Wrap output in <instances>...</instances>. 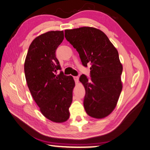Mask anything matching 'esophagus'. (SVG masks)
<instances>
[{"instance_id":"esophagus-1","label":"esophagus","mask_w":150,"mask_h":150,"mask_svg":"<svg viewBox=\"0 0 150 150\" xmlns=\"http://www.w3.org/2000/svg\"><path fill=\"white\" fill-rule=\"evenodd\" d=\"M79 76H74V81H75V82H76V83H77L78 82H79Z\"/></svg>"}]
</instances>
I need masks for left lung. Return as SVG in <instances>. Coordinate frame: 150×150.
<instances>
[{"label":"left lung","mask_w":150,"mask_h":150,"mask_svg":"<svg viewBox=\"0 0 150 150\" xmlns=\"http://www.w3.org/2000/svg\"><path fill=\"white\" fill-rule=\"evenodd\" d=\"M64 36L79 52L83 67L90 68V80L82 74L85 88L83 106L86 113L103 118L112 112L122 90L123 67L116 48L102 30L83 27L64 30Z\"/></svg>","instance_id":"1"}]
</instances>
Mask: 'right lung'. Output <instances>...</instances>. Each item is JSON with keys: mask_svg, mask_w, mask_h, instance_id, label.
Returning a JSON list of instances; mask_svg holds the SVG:
<instances>
[{"mask_svg": "<svg viewBox=\"0 0 150 150\" xmlns=\"http://www.w3.org/2000/svg\"><path fill=\"white\" fill-rule=\"evenodd\" d=\"M64 40L63 31H49L34 39L24 64L28 88L40 111L47 119L62 123L69 117L75 81L64 75L55 52Z\"/></svg>", "mask_w": 150, "mask_h": 150, "instance_id": "1", "label": "right lung"}]
</instances>
